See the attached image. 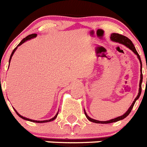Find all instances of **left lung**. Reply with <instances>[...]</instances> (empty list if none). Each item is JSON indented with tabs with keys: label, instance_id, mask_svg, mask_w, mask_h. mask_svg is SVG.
Instances as JSON below:
<instances>
[{
	"label": "left lung",
	"instance_id": "obj_1",
	"mask_svg": "<svg viewBox=\"0 0 147 147\" xmlns=\"http://www.w3.org/2000/svg\"><path fill=\"white\" fill-rule=\"evenodd\" d=\"M110 39H111L113 41L118 42H119V43H121V44H123V45H126V46L129 48L130 50H132V51H133V52H134L135 54L138 56V58L139 59L140 62H141V67H142V63H141V57H140L139 54H138L137 51H136L134 45H133V43L132 42V41H131V40H129L128 37H125V36H124V35L119 34L113 33L112 34H111V36H110ZM142 80H143V74H142V72H141V80H140V84H139V92H138V94L137 97L135 98L134 102H132V105H131L130 107H129V108L128 109V110H127V112H126L124 115H121V116H119V117L115 118V119H111V120H110V121H100L95 120V119H91V118H90L89 116L87 115V113H85V115H86L87 119H88L89 121H90L93 122V123H97V124H109V123L116 122V121H120V120H122V119H124V118L127 117V115L130 113L131 110H132V107H133V106H134L135 103H136V100H137L138 98L140 97V95H141V83H142Z\"/></svg>",
	"mask_w": 147,
	"mask_h": 147
}]
</instances>
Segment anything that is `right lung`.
I'll list each match as a JSON object with an SVG mask.
<instances>
[{
	"mask_svg": "<svg viewBox=\"0 0 147 147\" xmlns=\"http://www.w3.org/2000/svg\"><path fill=\"white\" fill-rule=\"evenodd\" d=\"M36 36H37V34H29V35H28V36H27V37H26L25 38H23V40H22V41H21V42H20V43H19V44H18V46H19V45H22V44H23V42H25L26 41V40H30V39L33 38V37H36ZM18 46H17V47L15 48V49H14V50H13L12 53H11V56H10V58H9V62H10V60H11V57H12L13 54H14V53H15V51H16V49H17V48H18ZM14 110H15V109H14ZM15 112H16V113L18 114V116H20V118H22V119H25V120H27V121H30L35 122V123H44V122H49V121H51L54 120V119H55L56 118H57V115H58V113H57V115H56L55 116H54V118H52V119H50V120H45V121H34V120H32V119H27V118L23 117V116H22V115H20V114L18 113L17 112V111H16V110H15Z\"/></svg>",
	"mask_w": 147,
	"mask_h": 147,
	"instance_id": "add662e5",
	"label": "right lung"
}]
</instances>
